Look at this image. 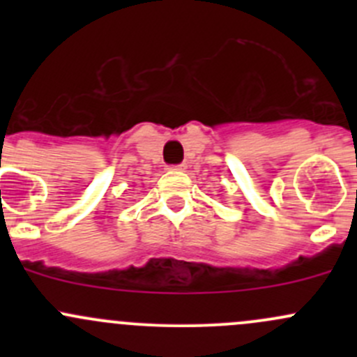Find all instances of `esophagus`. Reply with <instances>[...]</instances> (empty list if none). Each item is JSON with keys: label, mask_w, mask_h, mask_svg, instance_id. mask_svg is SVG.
I'll use <instances>...</instances> for the list:
<instances>
[{"label": "esophagus", "mask_w": 357, "mask_h": 357, "mask_svg": "<svg viewBox=\"0 0 357 357\" xmlns=\"http://www.w3.org/2000/svg\"><path fill=\"white\" fill-rule=\"evenodd\" d=\"M186 164H176V165H169V171H185Z\"/></svg>", "instance_id": "34e87169"}]
</instances>
